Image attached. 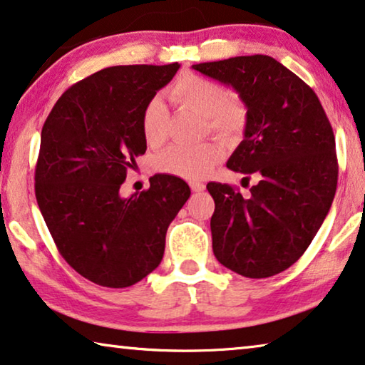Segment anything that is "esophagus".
I'll use <instances>...</instances> for the list:
<instances>
[{
  "instance_id": "1",
  "label": "esophagus",
  "mask_w": 365,
  "mask_h": 365,
  "mask_svg": "<svg viewBox=\"0 0 365 365\" xmlns=\"http://www.w3.org/2000/svg\"><path fill=\"white\" fill-rule=\"evenodd\" d=\"M190 188H192L193 192H203V190L206 188V185L201 182H190Z\"/></svg>"
}]
</instances>
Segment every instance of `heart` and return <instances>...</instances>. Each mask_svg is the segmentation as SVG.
Here are the masks:
<instances>
[{"instance_id": "obj_1", "label": "heart", "mask_w": 365, "mask_h": 365, "mask_svg": "<svg viewBox=\"0 0 365 365\" xmlns=\"http://www.w3.org/2000/svg\"><path fill=\"white\" fill-rule=\"evenodd\" d=\"M168 95L178 105L203 114L206 126L217 138L226 140L236 139L246 128V103L235 91H227L215 80L185 73L170 85ZM167 123L165 103L159 96L150 98L140 116V128L148 144L157 145L165 139ZM225 150L216 143H205L195 148L172 145L157 157L155 165L168 175L180 177L185 180H201L210 175Z\"/></svg>"}]
</instances>
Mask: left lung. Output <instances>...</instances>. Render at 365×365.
<instances>
[{
    "label": "left lung",
    "mask_w": 365,
    "mask_h": 365,
    "mask_svg": "<svg viewBox=\"0 0 365 365\" xmlns=\"http://www.w3.org/2000/svg\"><path fill=\"white\" fill-rule=\"evenodd\" d=\"M231 86L247 106L244 139L227 168L257 177L251 195L208 183L215 200L216 259L249 279L280 274L312 244L334 200L338 159L333 128L318 96L269 56L192 65Z\"/></svg>",
    "instance_id": "1"
}]
</instances>
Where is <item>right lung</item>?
<instances>
[{
  "mask_svg": "<svg viewBox=\"0 0 365 365\" xmlns=\"http://www.w3.org/2000/svg\"><path fill=\"white\" fill-rule=\"evenodd\" d=\"M180 65H116L65 91L42 126L36 198L58 252L96 285L138 284L164 257L167 227L190 198L173 175L123 198L128 168L148 149L140 116Z\"/></svg>",
  "mask_w": 365,
  "mask_h": 365,
  "instance_id": "right-lung-1",
  "label": "right lung"
}]
</instances>
